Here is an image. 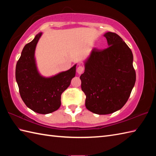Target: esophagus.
Returning <instances> with one entry per match:
<instances>
[{"label":"esophagus","instance_id":"esophagus-1","mask_svg":"<svg viewBox=\"0 0 156 156\" xmlns=\"http://www.w3.org/2000/svg\"><path fill=\"white\" fill-rule=\"evenodd\" d=\"M76 71H77V73L79 74H81L82 72H84V67L82 66H79L77 68V69H76Z\"/></svg>","mask_w":156,"mask_h":156}]
</instances>
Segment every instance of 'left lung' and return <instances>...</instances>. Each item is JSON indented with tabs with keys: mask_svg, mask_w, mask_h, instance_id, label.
<instances>
[{
	"mask_svg": "<svg viewBox=\"0 0 156 156\" xmlns=\"http://www.w3.org/2000/svg\"><path fill=\"white\" fill-rule=\"evenodd\" d=\"M104 36L108 47L102 50L92 49L80 77L81 88L87 97L86 107L98 115L121 109L136 80L131 49L117 34L107 32Z\"/></svg>",
	"mask_w": 156,
	"mask_h": 156,
	"instance_id": "1",
	"label": "left lung"
}]
</instances>
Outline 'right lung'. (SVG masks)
<instances>
[{"label":"right lung","instance_id":"right-lung-1","mask_svg":"<svg viewBox=\"0 0 156 156\" xmlns=\"http://www.w3.org/2000/svg\"><path fill=\"white\" fill-rule=\"evenodd\" d=\"M42 33L23 48L16 65L15 77L19 93L28 108L39 114L55 111L61 105V95L76 75L75 64L67 71L49 78L39 74L35 58L36 45Z\"/></svg>","mask_w":156,"mask_h":156}]
</instances>
